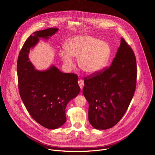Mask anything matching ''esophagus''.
Returning a JSON list of instances; mask_svg holds the SVG:
<instances>
[{
	"label": "esophagus",
	"instance_id": "obj_1",
	"mask_svg": "<svg viewBox=\"0 0 155 155\" xmlns=\"http://www.w3.org/2000/svg\"><path fill=\"white\" fill-rule=\"evenodd\" d=\"M78 85H79V86H80V89L82 90L83 88V86H84V82H83V81L82 80H78Z\"/></svg>",
	"mask_w": 155,
	"mask_h": 155
}]
</instances>
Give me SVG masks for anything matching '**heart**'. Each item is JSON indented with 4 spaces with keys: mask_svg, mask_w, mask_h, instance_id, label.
Wrapping results in <instances>:
<instances>
[{
    "mask_svg": "<svg viewBox=\"0 0 155 155\" xmlns=\"http://www.w3.org/2000/svg\"><path fill=\"white\" fill-rule=\"evenodd\" d=\"M111 54V48L107 42L89 35L70 38L65 43V49L59 52L62 62L67 67L71 68L73 65L72 57L78 58L80 69L89 75L101 71Z\"/></svg>",
    "mask_w": 155,
    "mask_h": 155,
    "instance_id": "1",
    "label": "heart"
}]
</instances>
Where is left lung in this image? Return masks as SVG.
Instances as JSON below:
<instances>
[{
	"mask_svg": "<svg viewBox=\"0 0 155 155\" xmlns=\"http://www.w3.org/2000/svg\"><path fill=\"white\" fill-rule=\"evenodd\" d=\"M136 78L134 53L121 38L110 67L84 80L83 94L89 104L88 120L94 128L107 129L120 121L133 97Z\"/></svg>",
	"mask_w": 155,
	"mask_h": 155,
	"instance_id": "obj_1",
	"label": "left lung"
}]
</instances>
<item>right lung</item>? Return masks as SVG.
<instances>
[{"mask_svg":"<svg viewBox=\"0 0 155 155\" xmlns=\"http://www.w3.org/2000/svg\"><path fill=\"white\" fill-rule=\"evenodd\" d=\"M58 30L53 28L34 32L25 41L17 62L21 98L32 118L50 129L65 123L66 106L80 91L77 75L63 73L53 64L46 70H36L29 58L30 50L40 39L48 40Z\"/></svg>","mask_w":155,"mask_h":155,"instance_id":"obj_1","label":"right lung"}]
</instances>
